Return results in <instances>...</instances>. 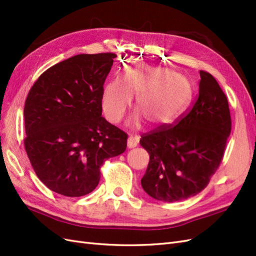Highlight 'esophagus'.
<instances>
[{
	"label": "esophagus",
	"mask_w": 256,
	"mask_h": 256,
	"mask_svg": "<svg viewBox=\"0 0 256 256\" xmlns=\"http://www.w3.org/2000/svg\"><path fill=\"white\" fill-rule=\"evenodd\" d=\"M138 141L136 138H134V136H129L128 138V141H127V145H128V148H134V147H136L138 145Z\"/></svg>",
	"instance_id": "1"
}]
</instances>
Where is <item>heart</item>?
<instances>
[{"instance_id": "1", "label": "heart", "mask_w": 256, "mask_h": 256, "mask_svg": "<svg viewBox=\"0 0 256 256\" xmlns=\"http://www.w3.org/2000/svg\"><path fill=\"white\" fill-rule=\"evenodd\" d=\"M136 97L138 113L130 124L136 126L145 120L150 127L173 122L189 104L190 83L176 72L159 67L146 66L120 76L104 88L102 106L106 120L115 124L125 115Z\"/></svg>"}]
</instances>
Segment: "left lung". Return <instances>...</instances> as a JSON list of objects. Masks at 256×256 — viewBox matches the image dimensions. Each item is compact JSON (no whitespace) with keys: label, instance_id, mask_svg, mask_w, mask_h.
Returning a JSON list of instances; mask_svg holds the SVG:
<instances>
[{"label":"left lung","instance_id":"obj_1","mask_svg":"<svg viewBox=\"0 0 256 256\" xmlns=\"http://www.w3.org/2000/svg\"><path fill=\"white\" fill-rule=\"evenodd\" d=\"M198 95L190 109L172 125L141 136L150 154L141 180L147 194L177 202L204 190L223 159L230 134L228 98L214 76L200 70Z\"/></svg>","mask_w":256,"mask_h":256}]
</instances>
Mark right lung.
Instances as JSON below:
<instances>
[{
	"label": "right lung",
	"mask_w": 256,
	"mask_h": 256,
	"mask_svg": "<svg viewBox=\"0 0 256 256\" xmlns=\"http://www.w3.org/2000/svg\"><path fill=\"white\" fill-rule=\"evenodd\" d=\"M114 53L78 54L47 69L24 104V147L37 177L65 196H83L104 162L126 150L128 136L102 116Z\"/></svg>",
	"instance_id": "add662e5"
}]
</instances>
